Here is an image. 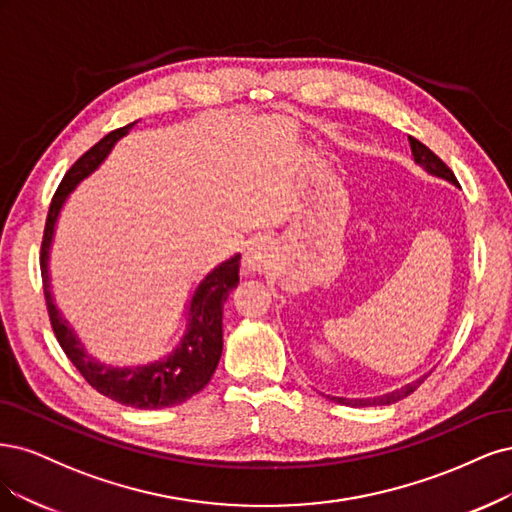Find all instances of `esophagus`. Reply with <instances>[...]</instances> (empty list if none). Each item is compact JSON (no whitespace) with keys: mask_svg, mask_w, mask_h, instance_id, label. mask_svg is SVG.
<instances>
[{"mask_svg":"<svg viewBox=\"0 0 512 512\" xmlns=\"http://www.w3.org/2000/svg\"><path fill=\"white\" fill-rule=\"evenodd\" d=\"M272 261H274V246L272 242L261 238L246 246V251L242 255V268L246 272L257 274V272L268 270L272 266Z\"/></svg>","mask_w":512,"mask_h":512,"instance_id":"34e87169","label":"esophagus"}]
</instances>
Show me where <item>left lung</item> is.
<instances>
[{
  "mask_svg": "<svg viewBox=\"0 0 512 512\" xmlns=\"http://www.w3.org/2000/svg\"><path fill=\"white\" fill-rule=\"evenodd\" d=\"M408 142H410V151H412V157H415V163L417 166H421L427 174H432V176H438V178H442V180H449L451 185H457V178H455V174L449 170V166L447 163H444L438 155H434L430 148H427L425 144H421L417 138H412V136H408ZM432 374V370L427 372V374H423V376H419V378H415V381H410V383H406L404 387H400V389H393V391H389V393H383V395H376V398H355V400H349V398H327L329 400H334V402H338V404H344V406H353V408H366V406H387V404H395V402H400V400H404L406 395H410L412 391H415L427 376Z\"/></svg>",
  "mask_w": 512,
  "mask_h": 512,
  "instance_id": "left-lung-1",
  "label": "left lung"
}]
</instances>
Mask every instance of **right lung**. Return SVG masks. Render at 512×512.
Returning a JSON list of instances; mask_svg holds the SVG:
<instances>
[{
    "instance_id": "obj_1",
    "label": "right lung",
    "mask_w": 512,
    "mask_h": 512,
    "mask_svg": "<svg viewBox=\"0 0 512 512\" xmlns=\"http://www.w3.org/2000/svg\"><path fill=\"white\" fill-rule=\"evenodd\" d=\"M136 125L129 123L110 131L95 146L82 155L74 166L65 172L57 193L53 195L51 208H48L40 268L44 280V298L48 317H51L53 332L61 344L63 353L76 366V370L85 376V381L100 391L106 398L142 410L168 408L183 404L195 393H200L212 378L214 370L223 353V304L229 298V291L240 283V255H232L214 266L200 283H197L185 312V332L180 340L172 344L166 355L148 364L114 368L102 364L87 353L85 346L78 340L70 321L61 315L53 300L51 291V274H48V261H51V249L55 240V229L61 208L68 200V195L102 166L104 159L110 155L129 129Z\"/></svg>"
}]
</instances>
